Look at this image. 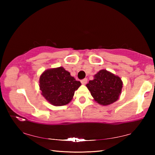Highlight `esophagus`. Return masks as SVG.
Instances as JSON below:
<instances>
[{"instance_id": "obj_1", "label": "esophagus", "mask_w": 155, "mask_h": 155, "mask_svg": "<svg viewBox=\"0 0 155 155\" xmlns=\"http://www.w3.org/2000/svg\"><path fill=\"white\" fill-rule=\"evenodd\" d=\"M81 82L83 84V85H85V84L87 83V78H83V79L81 81Z\"/></svg>"}]
</instances>
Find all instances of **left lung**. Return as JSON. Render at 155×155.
I'll return each mask as SVG.
<instances>
[{
	"label": "left lung",
	"mask_w": 155,
	"mask_h": 155,
	"mask_svg": "<svg viewBox=\"0 0 155 155\" xmlns=\"http://www.w3.org/2000/svg\"><path fill=\"white\" fill-rule=\"evenodd\" d=\"M86 86L97 103L102 105H109L118 99L122 87L120 77L102 70Z\"/></svg>",
	"instance_id": "1"
}]
</instances>
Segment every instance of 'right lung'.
<instances>
[{
	"mask_svg": "<svg viewBox=\"0 0 155 155\" xmlns=\"http://www.w3.org/2000/svg\"><path fill=\"white\" fill-rule=\"evenodd\" d=\"M80 81H76L70 72L59 67L47 70L40 78L41 94L50 103L55 106L65 105L74 96L80 87Z\"/></svg>",
	"mask_w": 155,
	"mask_h": 155,
	"instance_id": "right-lung-1",
	"label": "right lung"
}]
</instances>
